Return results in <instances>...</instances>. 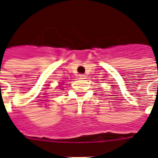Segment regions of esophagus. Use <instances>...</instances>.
I'll use <instances>...</instances> for the list:
<instances>
[{
  "mask_svg": "<svg viewBox=\"0 0 158 158\" xmlns=\"http://www.w3.org/2000/svg\"><path fill=\"white\" fill-rule=\"evenodd\" d=\"M79 79H85V75H84V74H79Z\"/></svg>",
  "mask_w": 158,
  "mask_h": 158,
  "instance_id": "obj_1",
  "label": "esophagus"
}]
</instances>
